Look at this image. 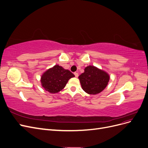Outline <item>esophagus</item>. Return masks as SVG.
Returning a JSON list of instances; mask_svg holds the SVG:
<instances>
[{
    "label": "esophagus",
    "instance_id": "1",
    "mask_svg": "<svg viewBox=\"0 0 148 148\" xmlns=\"http://www.w3.org/2000/svg\"><path fill=\"white\" fill-rule=\"evenodd\" d=\"M74 75H75V77H78V73H77V72H75L74 73Z\"/></svg>",
    "mask_w": 148,
    "mask_h": 148
}]
</instances>
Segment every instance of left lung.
Masks as SVG:
<instances>
[{
    "label": "left lung",
    "mask_w": 148,
    "mask_h": 148,
    "mask_svg": "<svg viewBox=\"0 0 148 148\" xmlns=\"http://www.w3.org/2000/svg\"><path fill=\"white\" fill-rule=\"evenodd\" d=\"M78 78L83 90L89 95H97L102 91L109 81V75L97 67L89 65Z\"/></svg>",
    "instance_id": "8db88e82"
}]
</instances>
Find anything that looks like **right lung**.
<instances>
[{
  "label": "right lung",
  "instance_id": "add662e5",
  "mask_svg": "<svg viewBox=\"0 0 148 148\" xmlns=\"http://www.w3.org/2000/svg\"><path fill=\"white\" fill-rule=\"evenodd\" d=\"M74 77L75 75L70 70L56 65L42 74L41 82L46 91L51 93H57L65 88L71 78Z\"/></svg>",
  "mask_w": 148,
  "mask_h": 148
}]
</instances>
